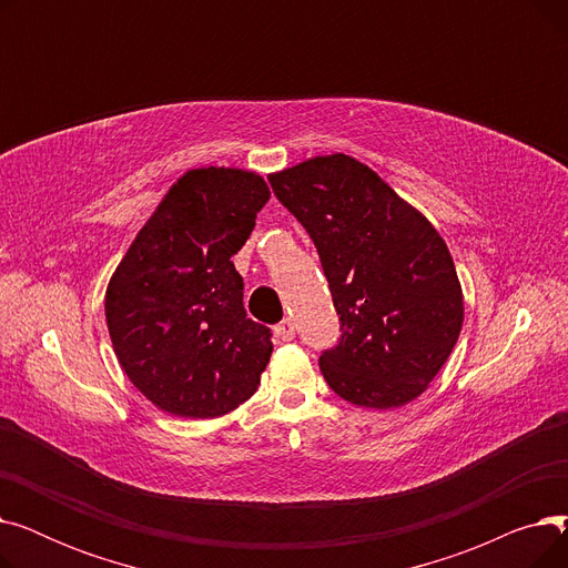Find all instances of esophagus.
Returning a JSON list of instances; mask_svg holds the SVG:
<instances>
[{
    "label": "esophagus",
    "instance_id": "1",
    "mask_svg": "<svg viewBox=\"0 0 568 568\" xmlns=\"http://www.w3.org/2000/svg\"><path fill=\"white\" fill-rule=\"evenodd\" d=\"M274 334H276V338L283 341V343L294 341V322H292V320H283L281 324H276Z\"/></svg>",
    "mask_w": 568,
    "mask_h": 568
}]
</instances>
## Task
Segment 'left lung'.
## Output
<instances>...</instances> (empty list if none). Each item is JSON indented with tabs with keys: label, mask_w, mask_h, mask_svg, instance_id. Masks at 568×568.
I'll use <instances>...</instances> for the list:
<instances>
[{
	"label": "left lung",
	"mask_w": 568,
	"mask_h": 568,
	"mask_svg": "<svg viewBox=\"0 0 568 568\" xmlns=\"http://www.w3.org/2000/svg\"><path fill=\"white\" fill-rule=\"evenodd\" d=\"M320 253L341 341L320 371L347 403L394 409L419 398L460 336L454 257L419 209L368 165L315 156L268 174Z\"/></svg>",
	"instance_id": "obj_1"
}]
</instances>
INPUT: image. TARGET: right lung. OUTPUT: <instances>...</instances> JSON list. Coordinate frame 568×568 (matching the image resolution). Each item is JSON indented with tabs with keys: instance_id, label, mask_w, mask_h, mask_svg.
I'll return each instance as SVG.
<instances>
[{
	"instance_id": "obj_1",
	"label": "right lung",
	"mask_w": 568,
	"mask_h": 568,
	"mask_svg": "<svg viewBox=\"0 0 568 568\" xmlns=\"http://www.w3.org/2000/svg\"><path fill=\"white\" fill-rule=\"evenodd\" d=\"M257 172L195 168L142 225L105 290L119 366L159 409L214 419L246 403L272 356V334L246 317L232 255L268 200Z\"/></svg>"
}]
</instances>
